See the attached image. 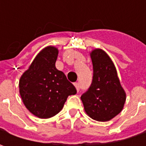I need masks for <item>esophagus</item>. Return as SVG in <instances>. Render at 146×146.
<instances>
[{
    "instance_id": "esophagus-1",
    "label": "esophagus",
    "mask_w": 146,
    "mask_h": 146,
    "mask_svg": "<svg viewBox=\"0 0 146 146\" xmlns=\"http://www.w3.org/2000/svg\"><path fill=\"white\" fill-rule=\"evenodd\" d=\"M74 85H75V87H76L77 92H79V90H80V85H79V84H78V83H75Z\"/></svg>"
}]
</instances>
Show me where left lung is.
<instances>
[{
    "instance_id": "obj_1",
    "label": "left lung",
    "mask_w": 146,
    "mask_h": 146,
    "mask_svg": "<svg viewBox=\"0 0 146 146\" xmlns=\"http://www.w3.org/2000/svg\"><path fill=\"white\" fill-rule=\"evenodd\" d=\"M90 56L93 67V81L80 98L90 118L99 122L109 121L122 111L126 93L109 55L101 48H95Z\"/></svg>"
}]
</instances>
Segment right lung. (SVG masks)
<instances>
[{
	"instance_id": "add662e5",
	"label": "right lung",
	"mask_w": 146,
	"mask_h": 146,
	"mask_svg": "<svg viewBox=\"0 0 146 146\" xmlns=\"http://www.w3.org/2000/svg\"><path fill=\"white\" fill-rule=\"evenodd\" d=\"M58 49L47 46L38 53L19 80V93L26 108L40 119H48L63 108L75 86L55 66Z\"/></svg>"
}]
</instances>
